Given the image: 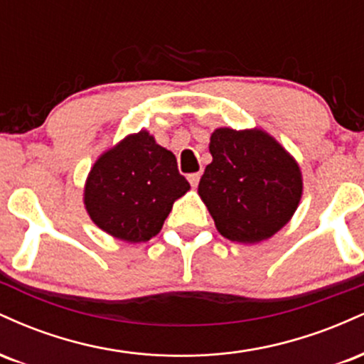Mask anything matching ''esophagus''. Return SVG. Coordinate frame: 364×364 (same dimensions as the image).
I'll return each mask as SVG.
<instances>
[{
    "label": "esophagus",
    "instance_id": "esophagus-1",
    "mask_svg": "<svg viewBox=\"0 0 364 364\" xmlns=\"http://www.w3.org/2000/svg\"><path fill=\"white\" fill-rule=\"evenodd\" d=\"M200 176H202V174H200V173H191V174H188V181L191 183V186H196V185H198Z\"/></svg>",
    "mask_w": 364,
    "mask_h": 364
}]
</instances>
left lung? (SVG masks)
<instances>
[{"instance_id": "obj_1", "label": "left lung", "mask_w": 364, "mask_h": 364, "mask_svg": "<svg viewBox=\"0 0 364 364\" xmlns=\"http://www.w3.org/2000/svg\"><path fill=\"white\" fill-rule=\"evenodd\" d=\"M212 162L198 185L215 228L237 243L267 240L298 208V164L262 129L219 128L210 136Z\"/></svg>"}]
</instances>
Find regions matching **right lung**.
<instances>
[{"label": "right lung", "instance_id": "right-lung-1", "mask_svg": "<svg viewBox=\"0 0 364 364\" xmlns=\"http://www.w3.org/2000/svg\"><path fill=\"white\" fill-rule=\"evenodd\" d=\"M188 190L174 154L140 132L99 157L87 179L85 207L102 231L144 243L161 231L174 200Z\"/></svg>", "mask_w": 364, "mask_h": 364}]
</instances>
